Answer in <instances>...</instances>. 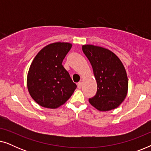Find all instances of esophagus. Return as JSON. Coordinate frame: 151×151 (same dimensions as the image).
I'll return each instance as SVG.
<instances>
[{
    "label": "esophagus",
    "instance_id": "34e87169",
    "mask_svg": "<svg viewBox=\"0 0 151 151\" xmlns=\"http://www.w3.org/2000/svg\"><path fill=\"white\" fill-rule=\"evenodd\" d=\"M82 86V82H78V88H81Z\"/></svg>",
    "mask_w": 151,
    "mask_h": 151
}]
</instances>
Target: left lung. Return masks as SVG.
<instances>
[{
    "mask_svg": "<svg viewBox=\"0 0 151 151\" xmlns=\"http://www.w3.org/2000/svg\"><path fill=\"white\" fill-rule=\"evenodd\" d=\"M82 51L91 64L98 90L88 99L91 104L101 111L117 108L127 95L128 78L119 58L109 49L86 45Z\"/></svg>",
    "mask_w": 151,
    "mask_h": 151,
    "instance_id": "1",
    "label": "left lung"
}]
</instances>
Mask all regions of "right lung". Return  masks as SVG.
<instances>
[{
  "label": "right lung",
  "instance_id": "add662e5",
  "mask_svg": "<svg viewBox=\"0 0 151 151\" xmlns=\"http://www.w3.org/2000/svg\"><path fill=\"white\" fill-rule=\"evenodd\" d=\"M71 46L68 42L48 45L33 60L27 75V88L31 97L41 106L58 108L69 100L76 88L62 65Z\"/></svg>",
  "mask_w": 151,
  "mask_h": 151
}]
</instances>
